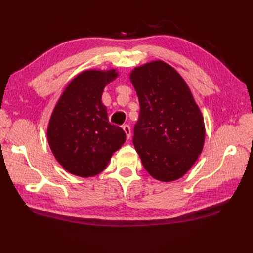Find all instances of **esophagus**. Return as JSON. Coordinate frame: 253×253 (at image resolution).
Returning <instances> with one entry per match:
<instances>
[{"label":"esophagus","instance_id":"34e87169","mask_svg":"<svg viewBox=\"0 0 253 253\" xmlns=\"http://www.w3.org/2000/svg\"><path fill=\"white\" fill-rule=\"evenodd\" d=\"M123 130L125 131V133H126V137H127V139H129L130 138V136H131V130H130V126L129 125H123Z\"/></svg>","mask_w":253,"mask_h":253}]
</instances>
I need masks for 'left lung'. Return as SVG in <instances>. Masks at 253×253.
<instances>
[{"label": "left lung", "mask_w": 253, "mask_h": 253, "mask_svg": "<svg viewBox=\"0 0 253 253\" xmlns=\"http://www.w3.org/2000/svg\"><path fill=\"white\" fill-rule=\"evenodd\" d=\"M140 113L133 146L153 178L173 181L184 176L200 155L206 137L201 111L180 75L163 61L130 73Z\"/></svg>", "instance_id": "8db88e82"}]
</instances>
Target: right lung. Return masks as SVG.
<instances>
[{
	"label": "right lung",
	"instance_id": "obj_1",
	"mask_svg": "<svg viewBox=\"0 0 253 253\" xmlns=\"http://www.w3.org/2000/svg\"><path fill=\"white\" fill-rule=\"evenodd\" d=\"M117 76L115 69L84 71L58 99L47 126V141L68 173L79 177L101 173L125 142V131L110 124L101 101L105 85Z\"/></svg>",
	"mask_w": 253,
	"mask_h": 253
}]
</instances>
